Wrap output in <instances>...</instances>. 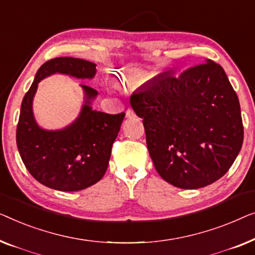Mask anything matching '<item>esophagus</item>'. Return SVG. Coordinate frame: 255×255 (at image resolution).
Returning <instances> with one entry per match:
<instances>
[{
    "mask_svg": "<svg viewBox=\"0 0 255 255\" xmlns=\"http://www.w3.org/2000/svg\"><path fill=\"white\" fill-rule=\"evenodd\" d=\"M126 117H127V118H135L136 114H135V112H134V111H132L131 109H127V111H126Z\"/></svg>",
    "mask_w": 255,
    "mask_h": 255,
    "instance_id": "34e87169",
    "label": "esophagus"
}]
</instances>
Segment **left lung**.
Listing matches in <instances>:
<instances>
[{
  "label": "left lung",
  "mask_w": 255,
  "mask_h": 255,
  "mask_svg": "<svg viewBox=\"0 0 255 255\" xmlns=\"http://www.w3.org/2000/svg\"><path fill=\"white\" fill-rule=\"evenodd\" d=\"M146 146L160 177L195 189L229 171L242 149L244 126L237 93L223 68L208 61L179 76L159 75L134 92Z\"/></svg>",
  "instance_id": "obj_1"
}]
</instances>
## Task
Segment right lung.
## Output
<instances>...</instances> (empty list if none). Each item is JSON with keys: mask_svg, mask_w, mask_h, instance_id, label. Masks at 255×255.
<instances>
[{"mask_svg": "<svg viewBox=\"0 0 255 255\" xmlns=\"http://www.w3.org/2000/svg\"><path fill=\"white\" fill-rule=\"evenodd\" d=\"M96 64L74 57H55L39 68L30 90L25 93L16 131L20 158L32 177L49 188L76 192L98 182L109 166L113 142L125 112L107 114L92 111L95 89L82 85L85 104L73 125L62 130H44L35 124L32 100L38 83L49 75L61 73L77 78H92Z\"/></svg>", "mask_w": 255, "mask_h": 255, "instance_id": "right-lung-1", "label": "right lung"}]
</instances>
